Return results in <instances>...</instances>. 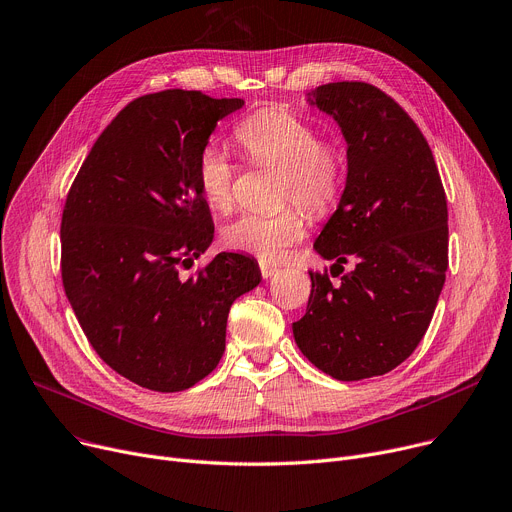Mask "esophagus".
Instances as JSON below:
<instances>
[{
    "label": "esophagus",
    "mask_w": 512,
    "mask_h": 512,
    "mask_svg": "<svg viewBox=\"0 0 512 512\" xmlns=\"http://www.w3.org/2000/svg\"><path fill=\"white\" fill-rule=\"evenodd\" d=\"M259 269H261V276L267 280L271 276H276L280 271V265H274V263H267V261H259Z\"/></svg>",
    "instance_id": "34e87169"
}]
</instances>
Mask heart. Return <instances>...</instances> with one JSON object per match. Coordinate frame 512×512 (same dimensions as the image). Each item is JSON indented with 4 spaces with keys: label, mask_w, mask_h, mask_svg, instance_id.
<instances>
[{
    "label": "heart",
    "mask_w": 512,
    "mask_h": 512,
    "mask_svg": "<svg viewBox=\"0 0 512 512\" xmlns=\"http://www.w3.org/2000/svg\"><path fill=\"white\" fill-rule=\"evenodd\" d=\"M234 138L253 164L280 168V201H298L313 216H325L337 206L348 179V154L337 140L319 138L311 121L282 107H265L238 123ZM234 177L236 168L222 150L208 146L199 152L195 181L214 210L232 208ZM300 206L236 218L224 228L226 247L261 261L282 259L306 232Z\"/></svg>",
    "instance_id": "b5f03b06"
}]
</instances>
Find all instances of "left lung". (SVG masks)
<instances>
[{
  "label": "left lung",
  "instance_id": "1",
  "mask_svg": "<svg viewBox=\"0 0 512 512\" xmlns=\"http://www.w3.org/2000/svg\"><path fill=\"white\" fill-rule=\"evenodd\" d=\"M348 144V179L315 251L331 284L309 271L306 313L292 323L300 352L337 381H360L410 358L432 321L449 267L447 195L432 150L397 102L366 82L315 88ZM338 271L335 272L334 269Z\"/></svg>",
  "mask_w": 512,
  "mask_h": 512
}]
</instances>
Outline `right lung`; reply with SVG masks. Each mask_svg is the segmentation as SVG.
Returning <instances> with one entry per match:
<instances>
[{
  "instance_id": "add662e5",
  "label": "right lung",
  "mask_w": 512,
  "mask_h": 512,
  "mask_svg": "<svg viewBox=\"0 0 512 512\" xmlns=\"http://www.w3.org/2000/svg\"><path fill=\"white\" fill-rule=\"evenodd\" d=\"M245 105L199 90L131 100L98 135L61 216V280L90 346L131 383L175 393L218 366L232 302L259 286L255 259L218 253L195 164L216 123Z\"/></svg>"
}]
</instances>
